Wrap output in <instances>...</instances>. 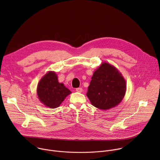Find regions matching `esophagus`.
Wrapping results in <instances>:
<instances>
[{
  "mask_svg": "<svg viewBox=\"0 0 160 160\" xmlns=\"http://www.w3.org/2000/svg\"><path fill=\"white\" fill-rule=\"evenodd\" d=\"M76 91L78 92H82V88H76Z\"/></svg>",
  "mask_w": 160,
  "mask_h": 160,
  "instance_id": "34e87169",
  "label": "esophagus"
}]
</instances>
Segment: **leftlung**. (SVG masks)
<instances>
[{
	"label": "left lung",
	"instance_id": "1",
	"mask_svg": "<svg viewBox=\"0 0 160 160\" xmlns=\"http://www.w3.org/2000/svg\"><path fill=\"white\" fill-rule=\"evenodd\" d=\"M126 89L125 80L117 68L102 62L92 77L87 96L94 106L107 110L121 102Z\"/></svg>",
	"mask_w": 160,
	"mask_h": 160
}]
</instances>
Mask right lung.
I'll use <instances>...</instances> for the list:
<instances>
[{
    "label": "right lung",
    "mask_w": 160,
    "mask_h": 160,
    "mask_svg": "<svg viewBox=\"0 0 160 160\" xmlns=\"http://www.w3.org/2000/svg\"><path fill=\"white\" fill-rule=\"evenodd\" d=\"M37 92L40 101L45 106L56 108L72 93L63 83H59L57 74L49 71L39 81Z\"/></svg>",
    "instance_id": "1"
}]
</instances>
